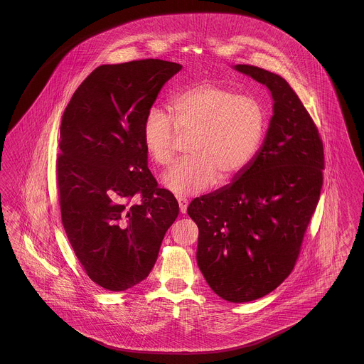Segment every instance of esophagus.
<instances>
[{"mask_svg": "<svg viewBox=\"0 0 364 364\" xmlns=\"http://www.w3.org/2000/svg\"><path fill=\"white\" fill-rule=\"evenodd\" d=\"M177 200H178L179 210H181V213H186L187 207H188V200H187L186 198H182V196H178V198H177Z\"/></svg>", "mask_w": 364, "mask_h": 364, "instance_id": "esophagus-1", "label": "esophagus"}]
</instances>
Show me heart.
Returning a JSON list of instances; mask_svg holds the SVG:
<instances>
[{
  "label": "heart",
  "instance_id": "heart-1",
  "mask_svg": "<svg viewBox=\"0 0 364 364\" xmlns=\"http://www.w3.org/2000/svg\"><path fill=\"white\" fill-rule=\"evenodd\" d=\"M169 113L151 108L141 136L148 155L160 166L176 157L179 132L193 134V156L181 161L164 183L177 195L199 193L218 179L232 178L254 159L265 130L262 102L213 82L191 85L173 96Z\"/></svg>",
  "mask_w": 364,
  "mask_h": 364
}]
</instances>
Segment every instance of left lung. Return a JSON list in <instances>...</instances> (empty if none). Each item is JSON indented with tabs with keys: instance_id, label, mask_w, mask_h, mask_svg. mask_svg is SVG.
I'll return each mask as SVG.
<instances>
[{
	"instance_id": "8db88e82",
	"label": "left lung",
	"mask_w": 364,
	"mask_h": 364,
	"mask_svg": "<svg viewBox=\"0 0 364 364\" xmlns=\"http://www.w3.org/2000/svg\"><path fill=\"white\" fill-rule=\"evenodd\" d=\"M234 69L271 91L269 127L235 181L193 199L187 213L199 228L196 260L209 287L243 303L269 294L293 271L320 198L324 148L284 77L251 65Z\"/></svg>"
}]
</instances>
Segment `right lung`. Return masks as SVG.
<instances>
[{"label":"right lung","mask_w":364,"mask_h":364,"mask_svg":"<svg viewBox=\"0 0 364 364\" xmlns=\"http://www.w3.org/2000/svg\"><path fill=\"white\" fill-rule=\"evenodd\" d=\"M182 65H101L65 109L57 159L62 224L88 277L110 291L139 284L178 217L174 195L148 169L143 121Z\"/></svg>","instance_id":"obj_1"}]
</instances>
